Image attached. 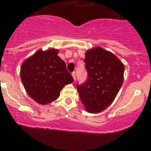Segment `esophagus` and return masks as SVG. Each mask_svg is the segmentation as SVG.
<instances>
[{
  "instance_id": "34e87169",
  "label": "esophagus",
  "mask_w": 151,
  "mask_h": 151,
  "mask_svg": "<svg viewBox=\"0 0 151 151\" xmlns=\"http://www.w3.org/2000/svg\"><path fill=\"white\" fill-rule=\"evenodd\" d=\"M72 76H73V79L76 80V73H75V72H73V73H72Z\"/></svg>"
}]
</instances>
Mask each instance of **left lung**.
Returning <instances> with one entry per match:
<instances>
[{"instance_id": "1", "label": "left lung", "mask_w": 151, "mask_h": 151, "mask_svg": "<svg viewBox=\"0 0 151 151\" xmlns=\"http://www.w3.org/2000/svg\"><path fill=\"white\" fill-rule=\"evenodd\" d=\"M85 67L88 78L76 85L85 110L97 113L104 110L116 97L124 79V64L111 52L95 47L85 52Z\"/></svg>"}]
</instances>
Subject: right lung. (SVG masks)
<instances>
[{"label": "right lung", "instance_id": "add662e5", "mask_svg": "<svg viewBox=\"0 0 151 151\" xmlns=\"http://www.w3.org/2000/svg\"><path fill=\"white\" fill-rule=\"evenodd\" d=\"M58 53V49H40L21 66L20 78L24 88L39 104L46 105L57 100L63 88L73 82Z\"/></svg>", "mask_w": 151, "mask_h": 151}]
</instances>
